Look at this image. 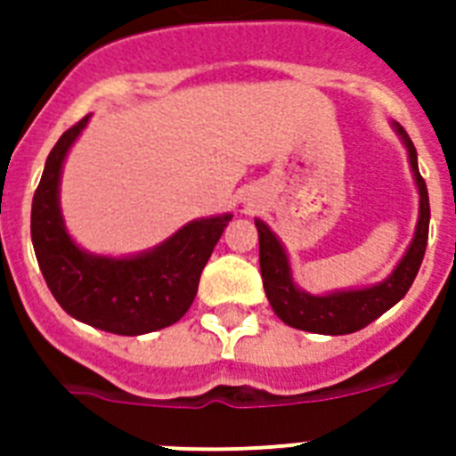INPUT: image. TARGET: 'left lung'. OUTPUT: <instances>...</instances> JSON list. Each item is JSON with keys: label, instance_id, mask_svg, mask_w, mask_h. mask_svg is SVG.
Returning a JSON list of instances; mask_svg holds the SVG:
<instances>
[{"label": "left lung", "instance_id": "obj_1", "mask_svg": "<svg viewBox=\"0 0 456 456\" xmlns=\"http://www.w3.org/2000/svg\"><path fill=\"white\" fill-rule=\"evenodd\" d=\"M395 130L402 136L404 146L409 148V162L413 175H416L418 191H420V219H418L416 237L411 241L409 251L384 283L365 289L333 292L326 297H313L308 292H301L299 288H294L288 256H285L281 241L263 221L256 219L265 292H267L273 313L288 326L310 333H326V336H345V333L361 331L370 322L393 308L409 292L413 278L418 276V269L425 257L427 237H429V193H427V184L420 171H418V152L413 141L409 139L400 123H395Z\"/></svg>", "mask_w": 456, "mask_h": 456}]
</instances>
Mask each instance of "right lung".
I'll return each mask as SVG.
<instances>
[{
	"label": "right lung",
	"mask_w": 456,
	"mask_h": 456,
	"mask_svg": "<svg viewBox=\"0 0 456 456\" xmlns=\"http://www.w3.org/2000/svg\"><path fill=\"white\" fill-rule=\"evenodd\" d=\"M88 116L61 134L47 155L31 203V241L47 288L68 315L116 333L141 336L180 320L199 292L200 272L232 215L191 221L171 240L134 257H100L82 251L63 228L59 178L68 148Z\"/></svg>",
	"instance_id": "obj_1"
}]
</instances>
